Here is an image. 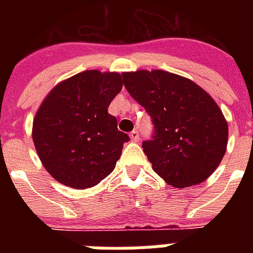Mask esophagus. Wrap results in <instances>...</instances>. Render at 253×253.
Returning a JSON list of instances; mask_svg holds the SVG:
<instances>
[{"instance_id":"34e87169","label":"esophagus","mask_w":253,"mask_h":253,"mask_svg":"<svg viewBox=\"0 0 253 253\" xmlns=\"http://www.w3.org/2000/svg\"><path fill=\"white\" fill-rule=\"evenodd\" d=\"M130 138L132 142H138L139 139H140V136H139V132L136 130L134 131H131V134H130Z\"/></svg>"}]
</instances>
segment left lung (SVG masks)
<instances>
[{
  "label": "left lung",
  "mask_w": 253,
  "mask_h": 253,
  "mask_svg": "<svg viewBox=\"0 0 253 253\" xmlns=\"http://www.w3.org/2000/svg\"><path fill=\"white\" fill-rule=\"evenodd\" d=\"M122 76L154 125L152 139L142 147L155 172L174 188L204 182L227 148V122L214 99L193 81L166 71Z\"/></svg>",
  "instance_id": "8db88e82"
}]
</instances>
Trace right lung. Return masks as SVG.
<instances>
[{"instance_id":"obj_1","label":"right lung","mask_w":253,"mask_h":253,"mask_svg":"<svg viewBox=\"0 0 253 253\" xmlns=\"http://www.w3.org/2000/svg\"><path fill=\"white\" fill-rule=\"evenodd\" d=\"M123 86L119 73L85 71L49 91L37 111L33 140L42 164L75 189L94 186L110 174L128 135L107 107Z\"/></svg>"}]
</instances>
